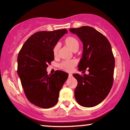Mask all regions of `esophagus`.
<instances>
[{
    "mask_svg": "<svg viewBox=\"0 0 130 130\" xmlns=\"http://www.w3.org/2000/svg\"><path fill=\"white\" fill-rule=\"evenodd\" d=\"M68 76H69V77H71V76H72V74H71V73H69V74H68Z\"/></svg>",
    "mask_w": 130,
    "mask_h": 130,
    "instance_id": "esophagus-1",
    "label": "esophagus"
}]
</instances>
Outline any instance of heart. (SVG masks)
Returning a JSON list of instances; mask_svg holds the SVG:
<instances>
[{"label":"heart","instance_id":"b5f03b06","mask_svg":"<svg viewBox=\"0 0 130 130\" xmlns=\"http://www.w3.org/2000/svg\"><path fill=\"white\" fill-rule=\"evenodd\" d=\"M65 43L68 45L73 51L78 50L79 48V42L77 40L73 37H68L65 39ZM60 47V43H57L53 47V54L54 56L57 54L58 51ZM77 61L76 60H67L62 61L59 64V67L61 69L65 70L67 71H71L73 70L74 67L76 65Z\"/></svg>","mask_w":130,"mask_h":130}]
</instances>
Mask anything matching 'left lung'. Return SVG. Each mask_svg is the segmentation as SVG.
Wrapping results in <instances>:
<instances>
[{"instance_id": "1", "label": "left lung", "mask_w": 130, "mask_h": 130, "mask_svg": "<svg viewBox=\"0 0 130 130\" xmlns=\"http://www.w3.org/2000/svg\"><path fill=\"white\" fill-rule=\"evenodd\" d=\"M83 43V56L78 65L80 71L87 69L89 74L73 76L77 80L74 96L80 106H95L105 99L114 81L115 59L111 44L104 35L94 28H71Z\"/></svg>"}]
</instances>
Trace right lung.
<instances>
[{
  "instance_id": "1",
  "label": "right lung",
  "mask_w": 130,
  "mask_h": 130,
  "mask_svg": "<svg viewBox=\"0 0 130 130\" xmlns=\"http://www.w3.org/2000/svg\"><path fill=\"white\" fill-rule=\"evenodd\" d=\"M67 29L40 31L26 40L18 56L17 72L25 95L31 103L41 108L56 104L59 92L68 76L64 71L47 74L46 68L54 59L53 47Z\"/></svg>"
}]
</instances>
